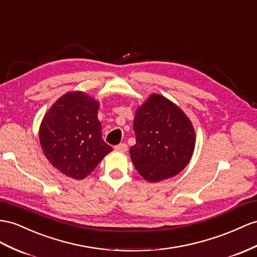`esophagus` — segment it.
I'll return each mask as SVG.
<instances>
[{
	"label": "esophagus",
	"instance_id": "obj_1",
	"mask_svg": "<svg viewBox=\"0 0 257 257\" xmlns=\"http://www.w3.org/2000/svg\"><path fill=\"white\" fill-rule=\"evenodd\" d=\"M115 150L116 151H118V152H127V150H128V146L126 143H120V144H118V146H116L115 147Z\"/></svg>",
	"mask_w": 257,
	"mask_h": 257
}]
</instances>
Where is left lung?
<instances>
[{"label":"left lung","mask_w":257,"mask_h":257,"mask_svg":"<svg viewBox=\"0 0 257 257\" xmlns=\"http://www.w3.org/2000/svg\"><path fill=\"white\" fill-rule=\"evenodd\" d=\"M136 144L130 157L137 172L150 182L179 174L191 160L195 133L191 121L176 105L153 94L136 111Z\"/></svg>","instance_id":"1"}]
</instances>
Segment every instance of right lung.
<instances>
[{
    "label": "right lung",
    "instance_id": "right-lung-1",
    "mask_svg": "<svg viewBox=\"0 0 257 257\" xmlns=\"http://www.w3.org/2000/svg\"><path fill=\"white\" fill-rule=\"evenodd\" d=\"M98 103L82 92H70L52 105L40 126V143L56 169L74 179L93 172L113 151L102 138Z\"/></svg>",
    "mask_w": 257,
    "mask_h": 257
}]
</instances>
